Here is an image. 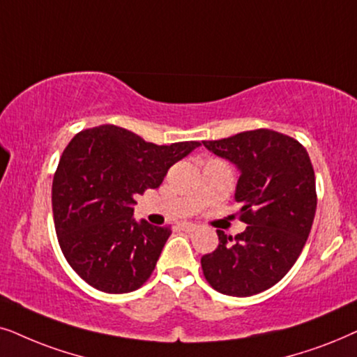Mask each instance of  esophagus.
<instances>
[{
    "label": "esophagus",
    "instance_id": "1",
    "mask_svg": "<svg viewBox=\"0 0 357 357\" xmlns=\"http://www.w3.org/2000/svg\"><path fill=\"white\" fill-rule=\"evenodd\" d=\"M179 227H181V230L188 231V234H191V231H196L199 225H196V223H191V222H183L179 223Z\"/></svg>",
    "mask_w": 357,
    "mask_h": 357
}]
</instances>
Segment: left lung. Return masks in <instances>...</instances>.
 <instances>
[{
	"label": "left lung",
	"mask_w": 357,
	"mask_h": 357,
	"mask_svg": "<svg viewBox=\"0 0 357 357\" xmlns=\"http://www.w3.org/2000/svg\"><path fill=\"white\" fill-rule=\"evenodd\" d=\"M202 144L240 169L235 201L248 225L235 238L217 230L218 246L201 259L204 275L225 296H255L281 281L305 246L317 211L310 156L296 139L269 129Z\"/></svg>",
	"instance_id": "1"
}]
</instances>
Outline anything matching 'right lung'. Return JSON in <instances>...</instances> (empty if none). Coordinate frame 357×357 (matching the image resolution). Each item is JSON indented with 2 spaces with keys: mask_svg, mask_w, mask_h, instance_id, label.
Masks as SVG:
<instances>
[{
  "mask_svg": "<svg viewBox=\"0 0 357 357\" xmlns=\"http://www.w3.org/2000/svg\"><path fill=\"white\" fill-rule=\"evenodd\" d=\"M199 142L155 145L117 126L76 134L52 183V211L61 253L98 291L126 294L149 281L169 227L137 222V194L156 189Z\"/></svg>",
  "mask_w": 357,
  "mask_h": 357,
  "instance_id": "right-lung-1",
  "label": "right lung"
}]
</instances>
